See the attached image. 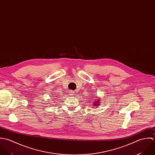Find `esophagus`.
I'll use <instances>...</instances> for the list:
<instances>
[{
    "mask_svg": "<svg viewBox=\"0 0 155 155\" xmlns=\"http://www.w3.org/2000/svg\"><path fill=\"white\" fill-rule=\"evenodd\" d=\"M74 91H69V95H71V96H72V95H74Z\"/></svg>",
    "mask_w": 155,
    "mask_h": 155,
    "instance_id": "obj_1",
    "label": "esophagus"
}]
</instances>
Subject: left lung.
I'll use <instances>...</instances> for the list:
<instances>
[{"mask_svg":"<svg viewBox=\"0 0 155 155\" xmlns=\"http://www.w3.org/2000/svg\"><path fill=\"white\" fill-rule=\"evenodd\" d=\"M99 101H100V100L97 99V100L96 101V102H94V103H93V104H94L93 105H94V106H96V107L98 106L99 104V103H100V102H99Z\"/></svg>","mask_w":155,"mask_h":155,"instance_id":"obj_1","label":"left lung"}]
</instances>
